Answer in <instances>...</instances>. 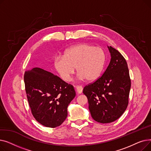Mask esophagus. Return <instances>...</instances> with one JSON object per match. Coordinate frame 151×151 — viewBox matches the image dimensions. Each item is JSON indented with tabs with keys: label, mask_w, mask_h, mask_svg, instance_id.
I'll return each instance as SVG.
<instances>
[{
	"label": "esophagus",
	"mask_w": 151,
	"mask_h": 151,
	"mask_svg": "<svg viewBox=\"0 0 151 151\" xmlns=\"http://www.w3.org/2000/svg\"><path fill=\"white\" fill-rule=\"evenodd\" d=\"M75 88H76L77 93H82L83 88L81 86H76Z\"/></svg>",
	"instance_id": "1"
}]
</instances>
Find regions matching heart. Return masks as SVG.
I'll return each instance as SVG.
<instances>
[{
  "instance_id": "obj_1",
  "label": "heart",
  "mask_w": 151,
  "mask_h": 151,
  "mask_svg": "<svg viewBox=\"0 0 151 151\" xmlns=\"http://www.w3.org/2000/svg\"><path fill=\"white\" fill-rule=\"evenodd\" d=\"M106 54L101 47L89 44H80L67 49L63 56L55 58L54 67L63 81L68 82L75 68L81 80H96L104 69Z\"/></svg>"
}]
</instances>
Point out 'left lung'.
<instances>
[{
	"mask_svg": "<svg viewBox=\"0 0 151 151\" xmlns=\"http://www.w3.org/2000/svg\"><path fill=\"white\" fill-rule=\"evenodd\" d=\"M111 60L97 80L83 89L88 98L92 117L100 123L115 121L124 113L129 104L131 87L129 71L123 55L111 46H108Z\"/></svg>",
	"mask_w": 151,
	"mask_h": 151,
	"instance_id": "1",
	"label": "left lung"
}]
</instances>
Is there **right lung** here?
<instances>
[{
    "label": "right lung",
    "mask_w": 151,
    "mask_h": 151,
    "mask_svg": "<svg viewBox=\"0 0 151 151\" xmlns=\"http://www.w3.org/2000/svg\"><path fill=\"white\" fill-rule=\"evenodd\" d=\"M25 89L32 114L47 127L60 125L67 117V108L76 93L73 86L52 73L35 67L25 71Z\"/></svg>",
    "instance_id": "add662e5"
}]
</instances>
